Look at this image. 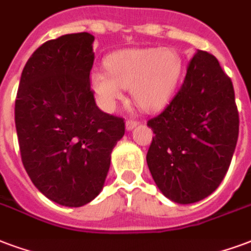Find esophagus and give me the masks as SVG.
Masks as SVG:
<instances>
[{
  "instance_id": "esophagus-1",
  "label": "esophagus",
  "mask_w": 251,
  "mask_h": 251,
  "mask_svg": "<svg viewBox=\"0 0 251 251\" xmlns=\"http://www.w3.org/2000/svg\"><path fill=\"white\" fill-rule=\"evenodd\" d=\"M137 124H139V122H136V120H127V123H126V129L129 132V131H132L133 128L136 127Z\"/></svg>"
}]
</instances>
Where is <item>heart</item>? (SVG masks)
Returning a JSON list of instances; mask_svg holds the SVG:
<instances>
[{"mask_svg":"<svg viewBox=\"0 0 251 251\" xmlns=\"http://www.w3.org/2000/svg\"><path fill=\"white\" fill-rule=\"evenodd\" d=\"M105 71L92 70L90 86L100 104L111 110L131 88L133 101L143 111H157L176 91L182 73L180 54L171 47L127 49L105 58Z\"/></svg>","mask_w":251,"mask_h":251,"instance_id":"obj_1","label":"heart"}]
</instances>
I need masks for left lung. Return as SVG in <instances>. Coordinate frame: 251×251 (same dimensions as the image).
Segmentation results:
<instances>
[{
	"label": "left lung",
	"mask_w": 251,
	"mask_h": 251,
	"mask_svg": "<svg viewBox=\"0 0 251 251\" xmlns=\"http://www.w3.org/2000/svg\"><path fill=\"white\" fill-rule=\"evenodd\" d=\"M147 164L154 184L177 204H193L217 189L234 153L240 118L230 78L216 56L197 50L167 108L148 120Z\"/></svg>",
	"instance_id": "left-lung-1"
}]
</instances>
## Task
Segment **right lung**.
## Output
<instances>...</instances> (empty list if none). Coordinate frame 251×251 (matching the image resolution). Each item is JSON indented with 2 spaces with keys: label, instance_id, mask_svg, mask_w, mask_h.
I'll return each mask as SVG.
<instances>
[{
  "label": "right lung",
  "instance_id": "1",
  "mask_svg": "<svg viewBox=\"0 0 251 251\" xmlns=\"http://www.w3.org/2000/svg\"><path fill=\"white\" fill-rule=\"evenodd\" d=\"M94 35L47 41L26 62L16 99L21 157L49 200L79 208L104 186L111 152L124 135L122 118L99 110L90 86Z\"/></svg>",
  "mask_w": 251,
  "mask_h": 251
}]
</instances>
